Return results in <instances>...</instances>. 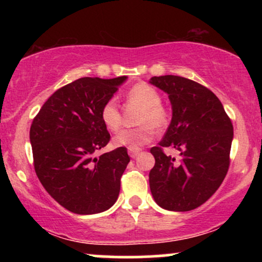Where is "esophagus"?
Listing matches in <instances>:
<instances>
[{"instance_id":"34e87169","label":"esophagus","mask_w":262,"mask_h":262,"mask_svg":"<svg viewBox=\"0 0 262 262\" xmlns=\"http://www.w3.org/2000/svg\"><path fill=\"white\" fill-rule=\"evenodd\" d=\"M128 152H129V156L134 159V158H137L138 154L140 152V149H129Z\"/></svg>"}]
</instances>
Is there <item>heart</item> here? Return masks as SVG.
Instances as JSON below:
<instances>
[{
    "mask_svg": "<svg viewBox=\"0 0 262 262\" xmlns=\"http://www.w3.org/2000/svg\"><path fill=\"white\" fill-rule=\"evenodd\" d=\"M128 100L141 106L138 122L143 123L137 128L122 129L114 135L112 144L116 148L139 149L141 145L149 143L154 137V129L166 127L169 116L166 110L161 106V97L152 86L145 82L137 83L128 91ZM101 119L104 127L110 130H117L121 125V113L118 103L114 98H110L102 106Z\"/></svg>",
    "mask_w": 262,
    "mask_h": 262,
    "instance_id": "1",
    "label": "heart"
}]
</instances>
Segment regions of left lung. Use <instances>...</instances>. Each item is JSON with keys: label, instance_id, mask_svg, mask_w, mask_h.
<instances>
[{"label": "left lung", "instance_id": "obj_1", "mask_svg": "<svg viewBox=\"0 0 262 262\" xmlns=\"http://www.w3.org/2000/svg\"><path fill=\"white\" fill-rule=\"evenodd\" d=\"M149 82L169 95L172 108L166 133L150 149L155 158L150 191L161 208L187 212L208 201L223 182L233 124L217 96L196 81L165 75ZM169 146L180 151L179 162L162 151Z\"/></svg>", "mask_w": 262, "mask_h": 262}]
</instances>
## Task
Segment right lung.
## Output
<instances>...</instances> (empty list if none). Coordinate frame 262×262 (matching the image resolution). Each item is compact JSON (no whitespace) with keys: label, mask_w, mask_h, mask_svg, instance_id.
Returning <instances> with one entry per match:
<instances>
[{"label":"right lung","mask_w":262,"mask_h":262,"mask_svg":"<svg viewBox=\"0 0 262 262\" xmlns=\"http://www.w3.org/2000/svg\"><path fill=\"white\" fill-rule=\"evenodd\" d=\"M127 76L82 77L48 98L33 119L29 139L39 181L54 200L76 214H96L116 203L130 158L117 148L95 158L111 135L101 110Z\"/></svg>","instance_id":"add662e5"}]
</instances>
